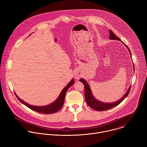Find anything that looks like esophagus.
Wrapping results in <instances>:
<instances>
[{
	"mask_svg": "<svg viewBox=\"0 0 147 147\" xmlns=\"http://www.w3.org/2000/svg\"><path fill=\"white\" fill-rule=\"evenodd\" d=\"M81 76V74L80 71H78V70L76 71V73H75V77H76V78L79 79Z\"/></svg>",
	"mask_w": 147,
	"mask_h": 147,
	"instance_id": "34e87169",
	"label": "esophagus"
}]
</instances>
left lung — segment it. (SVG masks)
I'll return each mask as SVG.
<instances>
[{
  "label": "left lung",
  "mask_w": 147,
  "mask_h": 147,
  "mask_svg": "<svg viewBox=\"0 0 147 147\" xmlns=\"http://www.w3.org/2000/svg\"><path fill=\"white\" fill-rule=\"evenodd\" d=\"M110 38L111 40H116L121 41L119 37H117L116 35L111 30H110ZM125 46L128 48V49L130 52V55H131V53L129 49L128 48L127 45H125ZM80 81L82 82L85 86V88H85V100L86 101L87 104L91 108H92V109H94L96 111H102L109 110L110 109H112V108L117 106L128 96V95L130 91V89H131V86H130V87L129 88L128 90L126 92V93L124 94V95L120 99H119L116 102H115L110 103H103L100 101H98L96 99H95L94 98L92 94V92L91 91V89L90 88V86H88L87 82H86V81H85L82 78H81L80 80Z\"/></svg>",
  "instance_id": "1"
}]
</instances>
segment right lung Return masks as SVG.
<instances>
[{
  "mask_svg": "<svg viewBox=\"0 0 147 147\" xmlns=\"http://www.w3.org/2000/svg\"><path fill=\"white\" fill-rule=\"evenodd\" d=\"M74 81L73 79H72L71 81L69 82V84H68L67 85V86L62 90L61 94H59V95L58 97V99L53 103H52L49 105L45 106H34L30 105L27 103L24 102L23 100L20 99L16 94L15 95H16L17 98L18 99V100L21 103H22L23 104H24V105H26L27 107L32 109V110L35 111L37 113H42V114H53V113H56L57 111H59L62 108V107L63 105L66 93L67 90L71 86H72L74 84Z\"/></svg>",
  "mask_w": 147,
  "mask_h": 147,
  "instance_id": "right-lung-1",
  "label": "right lung"
}]
</instances>
